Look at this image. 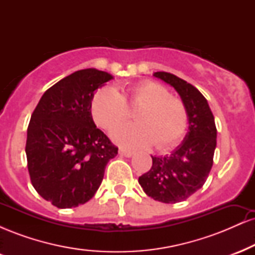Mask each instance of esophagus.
Returning a JSON list of instances; mask_svg holds the SVG:
<instances>
[{"label":"esophagus","mask_w":255,"mask_h":255,"mask_svg":"<svg viewBox=\"0 0 255 255\" xmlns=\"http://www.w3.org/2000/svg\"><path fill=\"white\" fill-rule=\"evenodd\" d=\"M119 153L121 154V156H125V157H131L134 154V152L133 151H130V150H126V148H120V151H119Z\"/></svg>","instance_id":"obj_1"}]
</instances>
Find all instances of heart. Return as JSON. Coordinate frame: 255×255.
Instances as JSON below:
<instances>
[{
  "label": "heart",
  "mask_w": 255,
  "mask_h": 255,
  "mask_svg": "<svg viewBox=\"0 0 255 255\" xmlns=\"http://www.w3.org/2000/svg\"><path fill=\"white\" fill-rule=\"evenodd\" d=\"M128 101L140 107L134 115L136 124L116 128L111 133L116 142L129 147L154 144L158 150H164L182 139L188 125L186 107L182 101L171 97L164 85L151 80L135 84L129 89ZM91 115L98 127L113 129L128 116L124 96L115 87H102L91 101Z\"/></svg>",
  "instance_id": "1"
}]
</instances>
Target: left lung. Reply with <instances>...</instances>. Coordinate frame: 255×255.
I'll return each instance as SVG.
<instances>
[{
	"instance_id": "left-lung-1",
	"label": "left lung",
	"mask_w": 255,
	"mask_h": 255,
	"mask_svg": "<svg viewBox=\"0 0 255 255\" xmlns=\"http://www.w3.org/2000/svg\"><path fill=\"white\" fill-rule=\"evenodd\" d=\"M176 90L188 116L183 141L166 156H151L152 168L139 177L148 197L165 204L186 200L199 191L209 176L217 145L215 118L206 98L183 79L166 72L153 73Z\"/></svg>"
}]
</instances>
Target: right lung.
<instances>
[{"label": "right lung", "mask_w": 255, "mask_h": 255, "mask_svg": "<svg viewBox=\"0 0 255 255\" xmlns=\"http://www.w3.org/2000/svg\"><path fill=\"white\" fill-rule=\"evenodd\" d=\"M113 78L96 68L74 72L46 90L32 114L25 148L31 182L58 209L87 203L118 154L91 115L93 95Z\"/></svg>", "instance_id": "obj_1"}]
</instances>
